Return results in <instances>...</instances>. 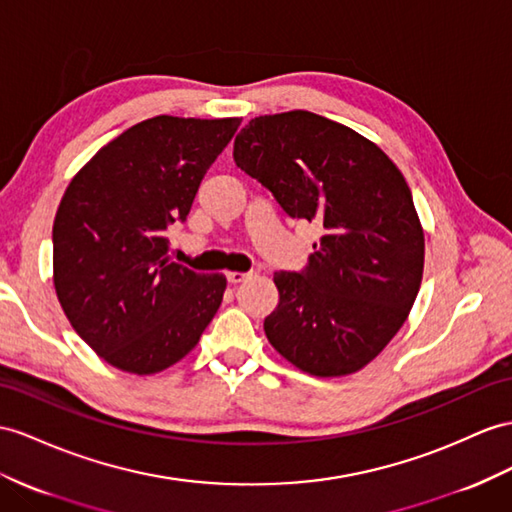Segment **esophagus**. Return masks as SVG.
Wrapping results in <instances>:
<instances>
[{
	"label": "esophagus",
	"instance_id": "1",
	"mask_svg": "<svg viewBox=\"0 0 512 512\" xmlns=\"http://www.w3.org/2000/svg\"><path fill=\"white\" fill-rule=\"evenodd\" d=\"M248 277H251V272H227V281L233 285L246 281Z\"/></svg>",
	"mask_w": 512,
	"mask_h": 512
}]
</instances>
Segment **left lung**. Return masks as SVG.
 <instances>
[{"instance_id":"left-lung-1","label":"left lung","mask_w":512,"mask_h":512,"mask_svg":"<svg viewBox=\"0 0 512 512\" xmlns=\"http://www.w3.org/2000/svg\"><path fill=\"white\" fill-rule=\"evenodd\" d=\"M233 160L322 238L303 272H274L268 342L311 376L359 372L400 331L424 272V229L389 157L307 110L266 114L235 136Z\"/></svg>"}]
</instances>
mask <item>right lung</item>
I'll list each match as a JSON object with an SVG mask.
<instances>
[{"label":"right lung","mask_w":512,"mask_h":512,"mask_svg":"<svg viewBox=\"0 0 512 512\" xmlns=\"http://www.w3.org/2000/svg\"><path fill=\"white\" fill-rule=\"evenodd\" d=\"M242 119L153 116L101 147L54 220V285L75 333L114 368L147 376L199 344L225 274L168 257L166 231L190 214L207 168Z\"/></svg>","instance_id":"add662e5"}]
</instances>
